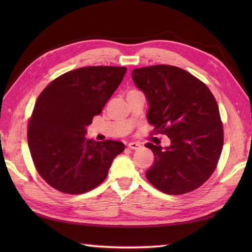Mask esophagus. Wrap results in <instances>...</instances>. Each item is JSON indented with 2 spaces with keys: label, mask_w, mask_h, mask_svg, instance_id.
<instances>
[{
  "label": "esophagus",
  "mask_w": 252,
  "mask_h": 252,
  "mask_svg": "<svg viewBox=\"0 0 252 252\" xmlns=\"http://www.w3.org/2000/svg\"><path fill=\"white\" fill-rule=\"evenodd\" d=\"M127 147H129L130 149H138V148H141V147H142V145H141L140 143L131 142V143L127 144Z\"/></svg>",
  "instance_id": "1"
}]
</instances>
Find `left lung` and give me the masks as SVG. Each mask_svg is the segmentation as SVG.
Here are the masks:
<instances>
[{
	"label": "left lung",
	"instance_id": "obj_1",
	"mask_svg": "<svg viewBox=\"0 0 252 252\" xmlns=\"http://www.w3.org/2000/svg\"><path fill=\"white\" fill-rule=\"evenodd\" d=\"M132 79L146 97L148 122L171 141L164 148L145 144L155 155L147 180L168 195L198 189L213 173L223 147L215 96L200 80L174 66L137 68Z\"/></svg>",
	"mask_w": 252,
	"mask_h": 252
}]
</instances>
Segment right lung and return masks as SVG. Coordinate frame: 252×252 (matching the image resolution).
Listing matches in <instances>:
<instances>
[{"mask_svg": "<svg viewBox=\"0 0 252 252\" xmlns=\"http://www.w3.org/2000/svg\"><path fill=\"white\" fill-rule=\"evenodd\" d=\"M126 72V67L78 68L55 79L37 97L28 145L37 172L55 189L78 195L95 189L125 151L121 142H95L85 134Z\"/></svg>", "mask_w": 252, "mask_h": 252, "instance_id": "right-lung-1", "label": "right lung"}]
</instances>
